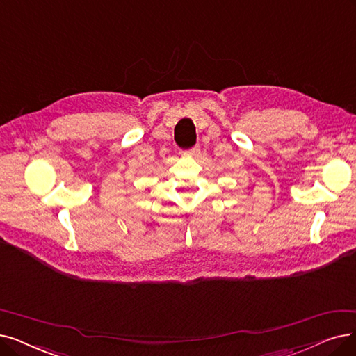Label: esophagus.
Returning a JSON list of instances; mask_svg holds the SVG:
<instances>
[{
  "mask_svg": "<svg viewBox=\"0 0 356 356\" xmlns=\"http://www.w3.org/2000/svg\"><path fill=\"white\" fill-rule=\"evenodd\" d=\"M198 153H200V146H194V147H191L188 152H187V154H190V156H197Z\"/></svg>",
  "mask_w": 356,
  "mask_h": 356,
  "instance_id": "obj_1",
  "label": "esophagus"
}]
</instances>
